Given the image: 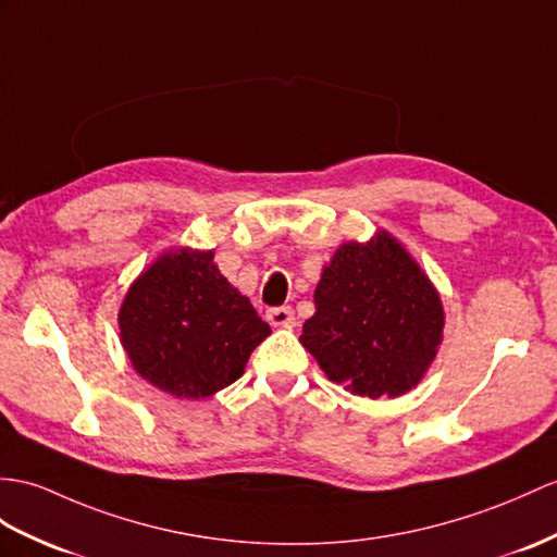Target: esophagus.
<instances>
[{"label":"esophagus","instance_id":"1","mask_svg":"<svg viewBox=\"0 0 557 557\" xmlns=\"http://www.w3.org/2000/svg\"><path fill=\"white\" fill-rule=\"evenodd\" d=\"M267 319L271 325H276V329H293L295 325V311L293 307H274L267 311Z\"/></svg>","mask_w":557,"mask_h":557}]
</instances>
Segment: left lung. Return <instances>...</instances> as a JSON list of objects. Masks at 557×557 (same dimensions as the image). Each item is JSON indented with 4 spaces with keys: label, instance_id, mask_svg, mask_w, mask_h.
I'll return each instance as SVG.
<instances>
[{
    "label": "left lung",
    "instance_id": "obj_1",
    "mask_svg": "<svg viewBox=\"0 0 557 557\" xmlns=\"http://www.w3.org/2000/svg\"><path fill=\"white\" fill-rule=\"evenodd\" d=\"M314 317L300 343L329 375L359 397H399L437 357L440 293L397 238L349 240L323 267Z\"/></svg>",
    "mask_w": 557,
    "mask_h": 557
}]
</instances>
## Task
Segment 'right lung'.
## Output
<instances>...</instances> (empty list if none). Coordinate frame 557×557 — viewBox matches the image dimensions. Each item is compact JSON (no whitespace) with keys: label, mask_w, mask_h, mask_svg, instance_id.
<instances>
[{"label":"right lung","mask_w":557,"mask_h":557,"mask_svg":"<svg viewBox=\"0 0 557 557\" xmlns=\"http://www.w3.org/2000/svg\"><path fill=\"white\" fill-rule=\"evenodd\" d=\"M212 260V250L191 248L160 255L117 314L134 371L176 399H206L236 383L271 333Z\"/></svg>","instance_id":"obj_1"}]
</instances>
